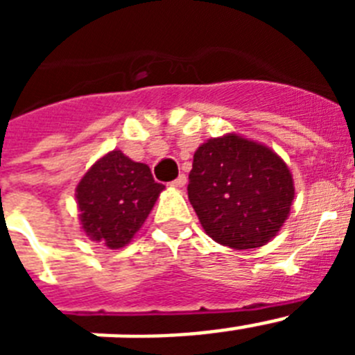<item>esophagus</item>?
Returning <instances> with one entry per match:
<instances>
[{
	"label": "esophagus",
	"mask_w": 355,
	"mask_h": 355,
	"mask_svg": "<svg viewBox=\"0 0 355 355\" xmlns=\"http://www.w3.org/2000/svg\"><path fill=\"white\" fill-rule=\"evenodd\" d=\"M184 184H187V175L184 174H180L178 175V180L172 181V187L174 188H183Z\"/></svg>",
	"instance_id": "1"
}]
</instances>
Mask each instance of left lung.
<instances>
[{
  "label": "left lung",
  "instance_id": "left-lung-1",
  "mask_svg": "<svg viewBox=\"0 0 355 355\" xmlns=\"http://www.w3.org/2000/svg\"><path fill=\"white\" fill-rule=\"evenodd\" d=\"M188 180V199L206 234L236 250L266 245L295 197L286 163L270 147L234 133L202 144Z\"/></svg>",
  "mask_w": 355,
  "mask_h": 355
}]
</instances>
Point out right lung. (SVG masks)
<instances>
[{
	"label": "right lung",
	"instance_id": "add662e5",
	"mask_svg": "<svg viewBox=\"0 0 355 355\" xmlns=\"http://www.w3.org/2000/svg\"><path fill=\"white\" fill-rule=\"evenodd\" d=\"M163 184L153 180L146 163L121 150L97 159L76 187L83 233L108 249L130 243L158 199Z\"/></svg>",
	"mask_w": 355,
	"mask_h": 355
}]
</instances>
